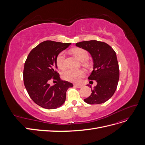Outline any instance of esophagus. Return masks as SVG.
Returning a JSON list of instances; mask_svg holds the SVG:
<instances>
[{
    "label": "esophagus",
    "instance_id": "34e87169",
    "mask_svg": "<svg viewBox=\"0 0 145 145\" xmlns=\"http://www.w3.org/2000/svg\"><path fill=\"white\" fill-rule=\"evenodd\" d=\"M74 86L76 88H80L82 87V85H80V84H74Z\"/></svg>",
    "mask_w": 145,
    "mask_h": 145
}]
</instances>
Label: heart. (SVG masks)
I'll use <instances>...</instances> for the list:
<instances>
[{"label":"heart","mask_w":145,"mask_h":145,"mask_svg":"<svg viewBox=\"0 0 145 145\" xmlns=\"http://www.w3.org/2000/svg\"><path fill=\"white\" fill-rule=\"evenodd\" d=\"M72 53L75 54L82 62H86L89 59V54L82 48H75L72 50ZM56 63L57 67L63 69L67 67L66 65V54L64 51H61L57 56ZM63 79L71 82H79L81 78L85 76V72L83 70H72L68 69L64 71L62 74Z\"/></svg>","instance_id":"obj_1"}]
</instances>
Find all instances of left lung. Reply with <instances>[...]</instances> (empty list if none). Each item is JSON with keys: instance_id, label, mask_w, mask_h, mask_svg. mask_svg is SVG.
<instances>
[{"instance_id": "1", "label": "left lung", "mask_w": 145, "mask_h": 145, "mask_svg": "<svg viewBox=\"0 0 145 145\" xmlns=\"http://www.w3.org/2000/svg\"><path fill=\"white\" fill-rule=\"evenodd\" d=\"M76 45L91 54L94 68L88 79L97 83L91 89V95L84 101L91 105L106 102L114 94L119 79V67L116 52L107 43L95 40L80 42Z\"/></svg>"}]
</instances>
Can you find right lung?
<instances>
[{"instance_id":"obj_1","label":"right lung","mask_w":145,"mask_h":145,"mask_svg":"<svg viewBox=\"0 0 145 145\" xmlns=\"http://www.w3.org/2000/svg\"><path fill=\"white\" fill-rule=\"evenodd\" d=\"M70 45L44 41L31 51L25 61L23 72L25 88L33 102L43 108L60 107L65 102L67 89L73 86L71 83L61 79L56 63L57 56ZM51 80L58 82L51 87L49 84Z\"/></svg>"}]
</instances>
